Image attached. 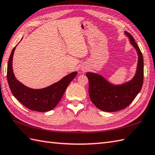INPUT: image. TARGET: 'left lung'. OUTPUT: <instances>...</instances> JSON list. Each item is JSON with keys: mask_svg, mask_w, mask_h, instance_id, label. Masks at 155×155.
<instances>
[{"mask_svg": "<svg viewBox=\"0 0 155 155\" xmlns=\"http://www.w3.org/2000/svg\"><path fill=\"white\" fill-rule=\"evenodd\" d=\"M130 38L131 44L139 54L137 73L132 81L118 86L110 84L101 75L87 72L88 93L91 101L100 110L114 112L127 107L139 94L143 87L144 78L143 57L133 37L125 32Z\"/></svg>", "mask_w": 155, "mask_h": 155, "instance_id": "8db88e82", "label": "left lung"}]
</instances>
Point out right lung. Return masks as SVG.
<instances>
[{
	"label": "right lung",
	"mask_w": 155,
	"mask_h": 155,
	"mask_svg": "<svg viewBox=\"0 0 155 155\" xmlns=\"http://www.w3.org/2000/svg\"><path fill=\"white\" fill-rule=\"evenodd\" d=\"M15 50V47L10 55L7 67V80L12 94L20 103L32 110L47 112L53 109L61 101L66 88L75 78L77 72H72L47 88L32 89L16 80L13 73L12 66Z\"/></svg>",
	"instance_id": "add662e5"
}]
</instances>
